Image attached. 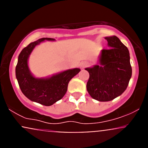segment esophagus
I'll return each instance as SVG.
<instances>
[{
    "label": "esophagus",
    "instance_id": "1",
    "mask_svg": "<svg viewBox=\"0 0 148 148\" xmlns=\"http://www.w3.org/2000/svg\"><path fill=\"white\" fill-rule=\"evenodd\" d=\"M88 64H89V63H88V62L84 61V62H82L81 64H80V67H81L82 69H84L85 67H86L87 66H88Z\"/></svg>",
    "mask_w": 148,
    "mask_h": 148
}]
</instances>
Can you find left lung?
<instances>
[{"label":"left lung","mask_w":148,"mask_h":148,"mask_svg":"<svg viewBox=\"0 0 148 148\" xmlns=\"http://www.w3.org/2000/svg\"><path fill=\"white\" fill-rule=\"evenodd\" d=\"M110 49H103L99 65L86 68L87 90L93 99L108 101L121 95L128 86L132 69L128 49L116 36L107 37Z\"/></svg>","instance_id":"left-lung-1"}]
</instances>
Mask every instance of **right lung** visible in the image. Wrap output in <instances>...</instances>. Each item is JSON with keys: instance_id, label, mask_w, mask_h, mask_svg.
Wrapping results in <instances>:
<instances>
[{"instance_id": "right-lung-1", "label": "right lung", "mask_w": 148, "mask_h": 148, "mask_svg": "<svg viewBox=\"0 0 148 148\" xmlns=\"http://www.w3.org/2000/svg\"><path fill=\"white\" fill-rule=\"evenodd\" d=\"M44 40L53 38H41L31 42L20 53L16 66V77L23 94L31 101L44 106H51L62 99L67 90L71 79L79 73L80 69L64 71L48 79H36L30 74L28 67V58L35 47Z\"/></svg>"}]
</instances>
